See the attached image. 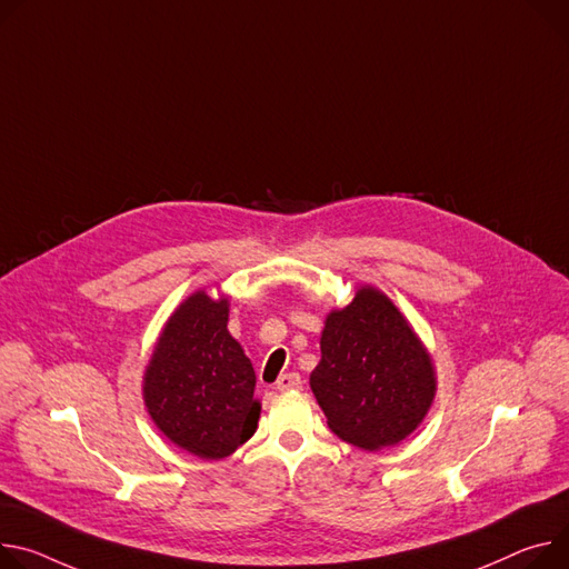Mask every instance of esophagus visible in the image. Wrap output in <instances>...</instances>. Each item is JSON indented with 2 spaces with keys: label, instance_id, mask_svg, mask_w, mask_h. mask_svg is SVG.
<instances>
[{
  "label": "esophagus",
  "instance_id": "34e87169",
  "mask_svg": "<svg viewBox=\"0 0 569 569\" xmlns=\"http://www.w3.org/2000/svg\"><path fill=\"white\" fill-rule=\"evenodd\" d=\"M277 388H279V390H299V388H301V377H299L297 372L281 375L279 381H277Z\"/></svg>",
  "mask_w": 569,
  "mask_h": 569
}]
</instances>
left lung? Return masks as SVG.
I'll return each mask as SVG.
<instances>
[{
	"label": "left lung",
	"mask_w": 569,
	"mask_h": 569,
	"mask_svg": "<svg viewBox=\"0 0 569 569\" xmlns=\"http://www.w3.org/2000/svg\"><path fill=\"white\" fill-rule=\"evenodd\" d=\"M320 347L311 388L338 438L381 449L425 420L436 392L431 358L386 295L360 288L329 313Z\"/></svg>",
	"instance_id": "1"
}]
</instances>
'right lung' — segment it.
Masks as SVG:
<instances>
[{
    "instance_id": "1",
    "label": "right lung",
    "mask_w": 569,
    "mask_h": 569,
    "mask_svg": "<svg viewBox=\"0 0 569 569\" xmlns=\"http://www.w3.org/2000/svg\"><path fill=\"white\" fill-rule=\"evenodd\" d=\"M227 320V299L194 292L166 325L144 372L151 420L174 445L209 460L249 440L261 412L251 360Z\"/></svg>"
}]
</instances>
